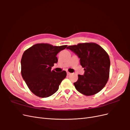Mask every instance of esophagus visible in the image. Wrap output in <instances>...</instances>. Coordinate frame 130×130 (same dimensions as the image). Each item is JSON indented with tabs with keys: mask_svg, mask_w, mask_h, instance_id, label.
Returning a JSON list of instances; mask_svg holds the SVG:
<instances>
[{
	"mask_svg": "<svg viewBox=\"0 0 130 130\" xmlns=\"http://www.w3.org/2000/svg\"><path fill=\"white\" fill-rule=\"evenodd\" d=\"M67 75H70L71 74V73H69V72H67Z\"/></svg>",
	"mask_w": 130,
	"mask_h": 130,
	"instance_id": "esophagus-1",
	"label": "esophagus"
}]
</instances>
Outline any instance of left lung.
Wrapping results in <instances>:
<instances>
[{"label":"left lung","mask_w":130,"mask_h":130,"mask_svg":"<svg viewBox=\"0 0 130 130\" xmlns=\"http://www.w3.org/2000/svg\"><path fill=\"white\" fill-rule=\"evenodd\" d=\"M67 49L76 55L84 68V74L78 75L77 81L74 83L76 90L87 96L99 92L109 78L110 60L107 53L94 43H79Z\"/></svg>","instance_id":"obj_1"}]
</instances>
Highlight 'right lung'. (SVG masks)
<instances>
[{
    "label": "right lung",
    "instance_id": "obj_1",
    "mask_svg": "<svg viewBox=\"0 0 130 130\" xmlns=\"http://www.w3.org/2000/svg\"><path fill=\"white\" fill-rule=\"evenodd\" d=\"M67 46L40 43L34 45L23 53L21 60L22 76L35 95L47 98L57 91L67 73L64 70L56 72L52 70V67L58 61L57 54Z\"/></svg>",
    "mask_w": 130,
    "mask_h": 130
}]
</instances>
